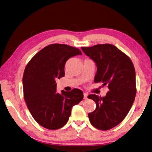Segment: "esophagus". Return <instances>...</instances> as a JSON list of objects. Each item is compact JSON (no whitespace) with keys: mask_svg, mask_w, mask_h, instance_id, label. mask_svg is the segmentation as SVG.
<instances>
[{"mask_svg":"<svg viewBox=\"0 0 152 152\" xmlns=\"http://www.w3.org/2000/svg\"><path fill=\"white\" fill-rule=\"evenodd\" d=\"M83 96H84V99H87V96H88V94L87 93H84Z\"/></svg>","mask_w":152,"mask_h":152,"instance_id":"esophagus-1","label":"esophagus"}]
</instances>
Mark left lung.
Here are the masks:
<instances>
[{
	"label": "left lung",
	"instance_id": "obj_1",
	"mask_svg": "<svg viewBox=\"0 0 152 152\" xmlns=\"http://www.w3.org/2000/svg\"><path fill=\"white\" fill-rule=\"evenodd\" d=\"M83 52L96 63L94 82L108 85L105 96L89 94L96 108L88 113L94 127L108 130L119 124L130 111L136 94L135 69L130 58L114 45L105 44L81 47Z\"/></svg>",
	"mask_w": 152,
	"mask_h": 152
}]
</instances>
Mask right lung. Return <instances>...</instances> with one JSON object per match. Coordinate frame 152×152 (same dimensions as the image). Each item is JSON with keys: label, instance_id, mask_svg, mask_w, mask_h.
I'll return each mask as SVG.
<instances>
[{"label": "right lung", "instance_id": "add662e5", "mask_svg": "<svg viewBox=\"0 0 152 152\" xmlns=\"http://www.w3.org/2000/svg\"><path fill=\"white\" fill-rule=\"evenodd\" d=\"M81 55L78 48L50 44L28 63L23 75V91L27 107L34 120L45 128L57 130L67 122L74 105L83 99L79 88L56 92V80L64 77L65 64L71 57Z\"/></svg>", "mask_w": 152, "mask_h": 152}]
</instances>
